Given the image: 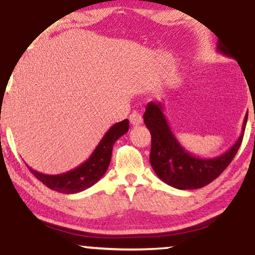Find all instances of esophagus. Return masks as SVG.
<instances>
[{
    "label": "esophagus",
    "mask_w": 255,
    "mask_h": 255,
    "mask_svg": "<svg viewBox=\"0 0 255 255\" xmlns=\"http://www.w3.org/2000/svg\"><path fill=\"white\" fill-rule=\"evenodd\" d=\"M129 121H130L131 126H135V127H136V126L141 125V124H142V116H141V114L136 113V111H134L133 114H130Z\"/></svg>",
    "instance_id": "esophagus-1"
}]
</instances>
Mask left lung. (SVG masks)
<instances>
[{
  "instance_id": "obj_1",
  "label": "left lung",
  "mask_w": 255,
  "mask_h": 255,
  "mask_svg": "<svg viewBox=\"0 0 255 255\" xmlns=\"http://www.w3.org/2000/svg\"><path fill=\"white\" fill-rule=\"evenodd\" d=\"M217 51L231 57L230 50L221 42ZM144 122L151 133L150 163L163 182L177 189H198L211 183L230 164L241 146L247 124L244 120L241 135L227 152L215 158H201L184 150L174 135L164 115L163 104L150 102L146 107Z\"/></svg>"
}]
</instances>
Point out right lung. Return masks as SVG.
I'll list each match as a JSON object with an SVG mask.
<instances>
[{"label":"right lung","mask_w":255,"mask_h":255,"mask_svg":"<svg viewBox=\"0 0 255 255\" xmlns=\"http://www.w3.org/2000/svg\"><path fill=\"white\" fill-rule=\"evenodd\" d=\"M129 129L127 119L118 122L105 133L89 159L71 171L60 175H45L30 168L32 174L46 187L63 194H74L98 182L109 168L114 144Z\"/></svg>","instance_id":"1"}]
</instances>
